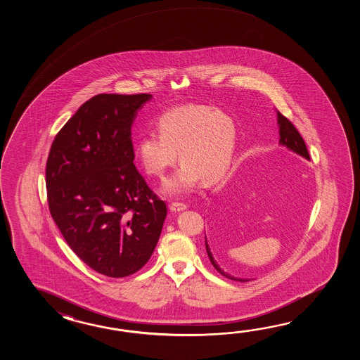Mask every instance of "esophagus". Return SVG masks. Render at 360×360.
Masks as SVG:
<instances>
[{"mask_svg": "<svg viewBox=\"0 0 360 360\" xmlns=\"http://www.w3.org/2000/svg\"><path fill=\"white\" fill-rule=\"evenodd\" d=\"M186 208H188V205L180 203V202H174V203H171V206H169V210H171L172 212H181V211H185Z\"/></svg>", "mask_w": 360, "mask_h": 360, "instance_id": "34e87169", "label": "esophagus"}]
</instances>
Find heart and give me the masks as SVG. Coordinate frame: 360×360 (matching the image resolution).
Returning a JSON list of instances; mask_svg holds the SVG:
<instances>
[{"mask_svg": "<svg viewBox=\"0 0 360 360\" xmlns=\"http://www.w3.org/2000/svg\"><path fill=\"white\" fill-rule=\"evenodd\" d=\"M158 131L146 132L136 146V155L146 174L163 179L177 160L183 162L162 191L185 195L206 180H221L234 155L237 127L229 115L205 104H186L163 113Z\"/></svg>", "mask_w": 360, "mask_h": 360, "instance_id": "obj_1", "label": "heart"}]
</instances>
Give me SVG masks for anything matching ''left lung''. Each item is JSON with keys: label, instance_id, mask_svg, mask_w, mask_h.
<instances>
[{"label": "left lung", "instance_id": "8db88e82", "mask_svg": "<svg viewBox=\"0 0 360 360\" xmlns=\"http://www.w3.org/2000/svg\"><path fill=\"white\" fill-rule=\"evenodd\" d=\"M276 117H278V126H279V144L285 146L288 150H292L293 153L299 154L301 157H304L307 161H310L309 157V152L306 148L305 141L304 139L301 138L299 131L296 130V127L292 124L291 121H288L283 115H281L276 110ZM219 233H222V230L219 229ZM206 251L208 255V259L211 261V264L214 265V268L221 274V276H226L233 281H238V282H248L251 279H242V278H237V276H230L226 271H224L220 265L217 264V261L214 260V252L212 248L208 245L206 238Z\"/></svg>", "mask_w": 360, "mask_h": 360}]
</instances>
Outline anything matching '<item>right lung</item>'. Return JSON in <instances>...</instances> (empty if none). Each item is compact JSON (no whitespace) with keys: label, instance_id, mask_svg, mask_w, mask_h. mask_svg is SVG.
Masks as SVG:
<instances>
[{"label":"right lung","instance_id":"obj_1","mask_svg":"<svg viewBox=\"0 0 360 360\" xmlns=\"http://www.w3.org/2000/svg\"><path fill=\"white\" fill-rule=\"evenodd\" d=\"M150 94H100L55 136L46 163L50 214L72 251L110 278L139 271L150 259L166 203L134 165L131 126Z\"/></svg>","mask_w":360,"mask_h":360}]
</instances>
